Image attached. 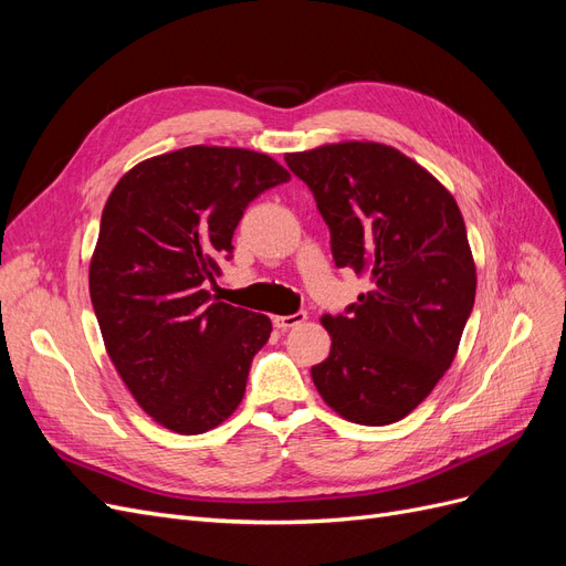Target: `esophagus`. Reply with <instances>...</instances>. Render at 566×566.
Masks as SVG:
<instances>
[{
	"label": "esophagus",
	"instance_id": "obj_1",
	"mask_svg": "<svg viewBox=\"0 0 566 566\" xmlns=\"http://www.w3.org/2000/svg\"><path fill=\"white\" fill-rule=\"evenodd\" d=\"M306 321V314L304 312H297V314H290V316H273V325L281 331H290L295 328V325H302Z\"/></svg>",
	"mask_w": 566,
	"mask_h": 566
}]
</instances>
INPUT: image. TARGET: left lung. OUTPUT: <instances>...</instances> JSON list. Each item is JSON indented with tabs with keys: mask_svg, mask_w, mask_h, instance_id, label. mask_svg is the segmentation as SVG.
Wrapping results in <instances>:
<instances>
[{
	"mask_svg": "<svg viewBox=\"0 0 566 566\" xmlns=\"http://www.w3.org/2000/svg\"><path fill=\"white\" fill-rule=\"evenodd\" d=\"M285 163L314 193L335 266L373 281L345 314L323 316L333 347L314 385L342 418L397 422L449 370L472 314L465 221L447 188L391 146L333 144Z\"/></svg>",
	"mask_w": 566,
	"mask_h": 566,
	"instance_id": "left-lung-1",
	"label": "left lung"
}]
</instances>
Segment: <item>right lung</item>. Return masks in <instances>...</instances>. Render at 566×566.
<instances>
[{"mask_svg": "<svg viewBox=\"0 0 566 566\" xmlns=\"http://www.w3.org/2000/svg\"><path fill=\"white\" fill-rule=\"evenodd\" d=\"M290 181L245 148L188 146L136 165L101 214L90 293L111 361L146 413L202 434L243 401L271 321L205 290L248 205Z\"/></svg>", "mask_w": 566, "mask_h": 566, "instance_id": "right-lung-1", "label": "right lung"}]
</instances>
